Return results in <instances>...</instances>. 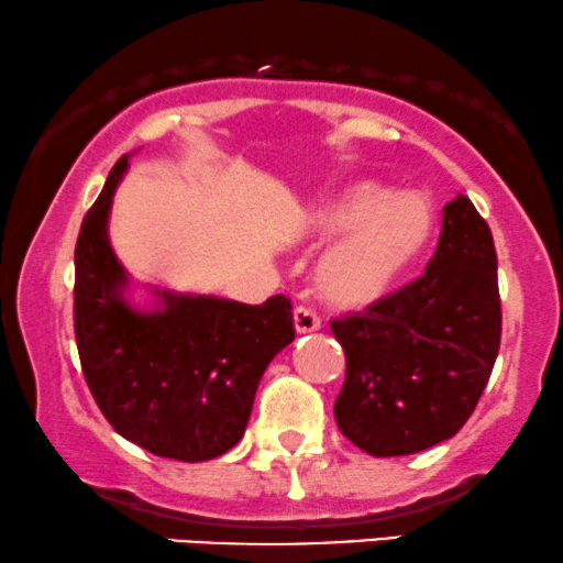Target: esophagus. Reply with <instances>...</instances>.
Returning <instances> with one entry per match:
<instances>
[{"label": "esophagus", "mask_w": 563, "mask_h": 563, "mask_svg": "<svg viewBox=\"0 0 563 563\" xmlns=\"http://www.w3.org/2000/svg\"><path fill=\"white\" fill-rule=\"evenodd\" d=\"M294 328H296V333H314V330L322 328V322L311 309L296 307L294 309Z\"/></svg>", "instance_id": "34e87169"}]
</instances>
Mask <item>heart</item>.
I'll return each instance as SVG.
<instances>
[{"label": "heart", "instance_id": "1", "mask_svg": "<svg viewBox=\"0 0 563 563\" xmlns=\"http://www.w3.org/2000/svg\"><path fill=\"white\" fill-rule=\"evenodd\" d=\"M311 241H333L317 264V290L338 309H364L388 296L422 260L435 233V207L422 191H396L358 178L314 201Z\"/></svg>", "mask_w": 563, "mask_h": 563}]
</instances>
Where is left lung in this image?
Here are the masks:
<instances>
[{"label": "left lung", "mask_w": 563, "mask_h": 563, "mask_svg": "<svg viewBox=\"0 0 563 563\" xmlns=\"http://www.w3.org/2000/svg\"><path fill=\"white\" fill-rule=\"evenodd\" d=\"M346 351L338 428L372 456H409L464 428L500 346L498 256L466 196L443 207V230L419 280L362 317L333 322Z\"/></svg>", "instance_id": "left-lung-1"}]
</instances>
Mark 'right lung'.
<instances>
[{
  "label": "right lung",
  "mask_w": 563,
  "mask_h": 563,
  "mask_svg": "<svg viewBox=\"0 0 563 563\" xmlns=\"http://www.w3.org/2000/svg\"><path fill=\"white\" fill-rule=\"evenodd\" d=\"M128 159L112 167L76 243L80 364L101 415L125 440L165 459L209 462L243 438L264 369L294 343L290 301L249 307L139 286L110 241Z\"/></svg>",
  "instance_id": "obj_1"
}]
</instances>
